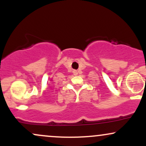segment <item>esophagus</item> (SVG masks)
Masks as SVG:
<instances>
[{
    "label": "esophagus",
    "instance_id": "obj_1",
    "mask_svg": "<svg viewBox=\"0 0 146 146\" xmlns=\"http://www.w3.org/2000/svg\"><path fill=\"white\" fill-rule=\"evenodd\" d=\"M74 75H78V72H77L76 71H74Z\"/></svg>",
    "mask_w": 146,
    "mask_h": 146
}]
</instances>
